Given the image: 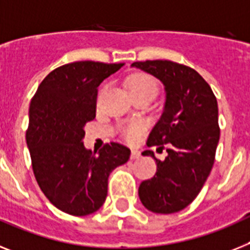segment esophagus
Masks as SVG:
<instances>
[{"mask_svg": "<svg viewBox=\"0 0 250 250\" xmlns=\"http://www.w3.org/2000/svg\"><path fill=\"white\" fill-rule=\"evenodd\" d=\"M139 157H140L139 150H137V149L131 150V154H130V158H131V160H138Z\"/></svg>", "mask_w": 250, "mask_h": 250, "instance_id": "1", "label": "esophagus"}]
</instances>
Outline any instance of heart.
Instances as JSON below:
<instances>
[{"label": "heart", "instance_id": "obj_1", "mask_svg": "<svg viewBox=\"0 0 250 250\" xmlns=\"http://www.w3.org/2000/svg\"><path fill=\"white\" fill-rule=\"evenodd\" d=\"M129 88L131 94L147 93V94L156 96V93H157V83H156V80L152 76L146 75V74H137V75H134L129 82ZM143 123L134 121V123L129 124L127 126L124 127L123 134L127 140H135L140 134L143 133Z\"/></svg>", "mask_w": 250, "mask_h": 250}]
</instances>
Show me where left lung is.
<instances>
[{"label":"left lung","instance_id":"obj_1","mask_svg":"<svg viewBox=\"0 0 250 250\" xmlns=\"http://www.w3.org/2000/svg\"><path fill=\"white\" fill-rule=\"evenodd\" d=\"M131 67L157 78L165 86L164 112L148 137L147 146H167L157 171L144 180L138 194L154 213H175L188 207L207 180L220 140L217 100L211 86L191 67L168 60L133 62Z\"/></svg>","mask_w":250,"mask_h":250}]
</instances>
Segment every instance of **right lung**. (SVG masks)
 Returning a JSON list of instances; mask_svg holds the SVG:
<instances>
[{"instance_id":"right-lung-1","label":"right lung","mask_w":250,"mask_h":250,"mask_svg":"<svg viewBox=\"0 0 250 250\" xmlns=\"http://www.w3.org/2000/svg\"><path fill=\"white\" fill-rule=\"evenodd\" d=\"M124 63L76 61L48 74L29 107L26 130L33 172L48 201L66 213L86 216L107 197L108 176L126 164L130 149L106 144L98 152L84 147V126L96 117L98 85Z\"/></svg>"}]
</instances>
